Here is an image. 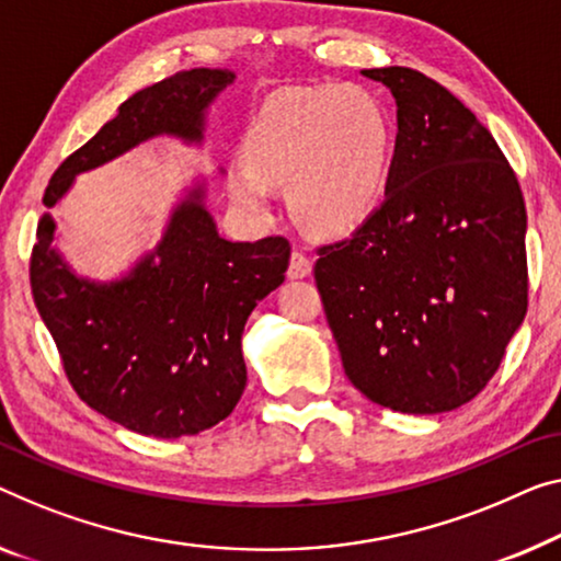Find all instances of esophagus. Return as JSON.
Instances as JSON below:
<instances>
[{
	"label": "esophagus",
	"mask_w": 561,
	"mask_h": 561,
	"mask_svg": "<svg viewBox=\"0 0 561 561\" xmlns=\"http://www.w3.org/2000/svg\"><path fill=\"white\" fill-rule=\"evenodd\" d=\"M289 279H305L312 274V259H309L305 252H299V249H295L289 256Z\"/></svg>",
	"instance_id": "esophagus-1"
}]
</instances>
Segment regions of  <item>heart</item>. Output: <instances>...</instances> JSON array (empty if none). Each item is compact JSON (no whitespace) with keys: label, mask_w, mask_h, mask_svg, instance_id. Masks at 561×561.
Instances as JSON below:
<instances>
[{"label":"heart","mask_w":561,"mask_h":561,"mask_svg":"<svg viewBox=\"0 0 561 561\" xmlns=\"http://www.w3.org/2000/svg\"><path fill=\"white\" fill-rule=\"evenodd\" d=\"M244 153L227 181L244 211L270 214L274 183H284L305 227L345 233L370 219L386 194L392 125L365 88H297L259 107Z\"/></svg>","instance_id":"heart-1"}]
</instances>
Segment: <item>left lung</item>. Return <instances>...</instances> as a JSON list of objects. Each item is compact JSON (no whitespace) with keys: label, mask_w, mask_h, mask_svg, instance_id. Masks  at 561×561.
I'll list each match as a JSON object with an SVG mask.
<instances>
[{"label":"left lung","mask_w":561,"mask_h":561,"mask_svg":"<svg viewBox=\"0 0 561 561\" xmlns=\"http://www.w3.org/2000/svg\"><path fill=\"white\" fill-rule=\"evenodd\" d=\"M398 105L386 198L320 249L314 282L350 382L436 415L486 388L526 314V208L496 140L436 80L375 67Z\"/></svg>","instance_id":"1"}]
</instances>
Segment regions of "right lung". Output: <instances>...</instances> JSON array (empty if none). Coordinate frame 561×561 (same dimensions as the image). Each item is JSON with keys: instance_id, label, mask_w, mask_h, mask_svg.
I'll return each mask as SVG.
<instances>
[{"instance_id": "1", "label": "right lung", "mask_w": 561, "mask_h": 561, "mask_svg": "<svg viewBox=\"0 0 561 561\" xmlns=\"http://www.w3.org/2000/svg\"><path fill=\"white\" fill-rule=\"evenodd\" d=\"M237 75L175 72L138 90L49 179L45 206L60 204L80 173L150 138L204 144L206 113ZM45 211L32 249V297L60 350L67 380L93 411L140 436L181 438L211 428L247 386L241 334L256 302L279 287L289 241H229L196 179L173 206L158 244L111 282L80 277L55 241Z\"/></svg>"}]
</instances>
